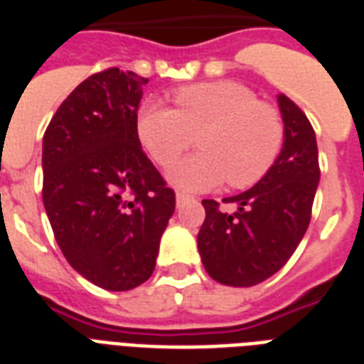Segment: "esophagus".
<instances>
[{"mask_svg": "<svg viewBox=\"0 0 364 364\" xmlns=\"http://www.w3.org/2000/svg\"><path fill=\"white\" fill-rule=\"evenodd\" d=\"M188 198H191V196H187V194L177 193V194H176V204H177V208H181L183 204H187Z\"/></svg>", "mask_w": 364, "mask_h": 364, "instance_id": "obj_1", "label": "esophagus"}]
</instances>
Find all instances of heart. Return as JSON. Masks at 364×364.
<instances>
[{
	"mask_svg": "<svg viewBox=\"0 0 364 364\" xmlns=\"http://www.w3.org/2000/svg\"><path fill=\"white\" fill-rule=\"evenodd\" d=\"M176 109L149 102L137 117V134L151 159L170 168L199 137L203 153L173 166L168 179L179 191L202 193L227 181L232 188L259 183L276 162L283 121L274 105L259 102L236 81L179 88Z\"/></svg>",
	"mask_w": 364,
	"mask_h": 364,
	"instance_id": "heart-1",
	"label": "heart"
}]
</instances>
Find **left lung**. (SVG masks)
<instances>
[{"label": "left lung", "mask_w": 364, "mask_h": 364, "mask_svg": "<svg viewBox=\"0 0 364 364\" xmlns=\"http://www.w3.org/2000/svg\"><path fill=\"white\" fill-rule=\"evenodd\" d=\"M283 119V147L255 187L225 202L238 205L223 213L219 202L202 200L205 221L198 251L205 272L230 287H251L282 268L310 225L319 185L316 132L308 117L285 94L277 96Z\"/></svg>", "instance_id": "8db88e82"}]
</instances>
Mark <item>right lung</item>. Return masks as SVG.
Returning <instances> with one entry per match:
<instances>
[{
	"mask_svg": "<svg viewBox=\"0 0 364 364\" xmlns=\"http://www.w3.org/2000/svg\"><path fill=\"white\" fill-rule=\"evenodd\" d=\"M149 79L119 68L82 81L43 136V204L65 260L107 291L147 282L176 193L143 153L137 109Z\"/></svg>",
	"mask_w": 364,
	"mask_h": 364,
	"instance_id": "right-lung-1",
	"label": "right lung"
}]
</instances>
